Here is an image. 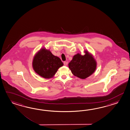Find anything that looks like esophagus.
Masks as SVG:
<instances>
[{"label":"esophagus","mask_w":130,"mask_h":130,"mask_svg":"<svg viewBox=\"0 0 130 130\" xmlns=\"http://www.w3.org/2000/svg\"><path fill=\"white\" fill-rule=\"evenodd\" d=\"M63 64H64L65 66H67V65L68 64V62H63Z\"/></svg>","instance_id":"34e87169"}]
</instances>
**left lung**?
I'll return each mask as SVG.
<instances>
[{
    "label": "left lung",
    "mask_w": 130,
    "mask_h": 130,
    "mask_svg": "<svg viewBox=\"0 0 130 130\" xmlns=\"http://www.w3.org/2000/svg\"><path fill=\"white\" fill-rule=\"evenodd\" d=\"M85 54L79 53L73 56L68 67L73 75L82 79L90 76L96 69V62L93 56L85 51Z\"/></svg>",
    "instance_id": "left-lung-1"
}]
</instances>
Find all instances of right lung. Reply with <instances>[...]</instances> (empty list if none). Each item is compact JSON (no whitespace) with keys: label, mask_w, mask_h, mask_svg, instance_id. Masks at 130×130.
<instances>
[{"label":"right lung","mask_w":130,"mask_h":130,"mask_svg":"<svg viewBox=\"0 0 130 130\" xmlns=\"http://www.w3.org/2000/svg\"><path fill=\"white\" fill-rule=\"evenodd\" d=\"M63 64L58 57L45 48L36 54L32 61V67L36 73L46 79L53 77L58 69Z\"/></svg>","instance_id":"1"}]
</instances>
